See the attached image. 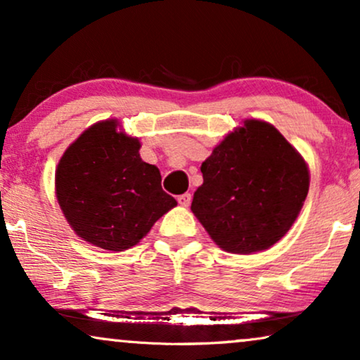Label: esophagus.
I'll return each instance as SVG.
<instances>
[{"label":"esophagus","mask_w":360,"mask_h":360,"mask_svg":"<svg viewBox=\"0 0 360 360\" xmlns=\"http://www.w3.org/2000/svg\"><path fill=\"white\" fill-rule=\"evenodd\" d=\"M179 203L181 205V206H190V203H191V193H184V195H180L179 196Z\"/></svg>","instance_id":"1"}]
</instances>
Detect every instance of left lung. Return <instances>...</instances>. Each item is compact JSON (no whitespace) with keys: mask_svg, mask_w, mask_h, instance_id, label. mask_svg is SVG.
I'll list each match as a JSON object with an SVG mask.
<instances>
[{"mask_svg":"<svg viewBox=\"0 0 360 360\" xmlns=\"http://www.w3.org/2000/svg\"><path fill=\"white\" fill-rule=\"evenodd\" d=\"M193 211L211 239L233 254L269 249L292 228L308 195L302 155L272 124L248 120L201 164Z\"/></svg>","mask_w":360,"mask_h":360,"instance_id":"obj_1","label":"left lung"}]
</instances>
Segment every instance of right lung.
Instances as JSON below:
<instances>
[{
  "mask_svg": "<svg viewBox=\"0 0 360 360\" xmlns=\"http://www.w3.org/2000/svg\"><path fill=\"white\" fill-rule=\"evenodd\" d=\"M139 149V141L117 132L115 120L101 121L58 162V205L73 231L96 248H132L176 205L162 190L159 169L142 160Z\"/></svg>",
  "mask_w": 360,
  "mask_h": 360,
  "instance_id": "right-lung-1",
  "label": "right lung"
}]
</instances>
